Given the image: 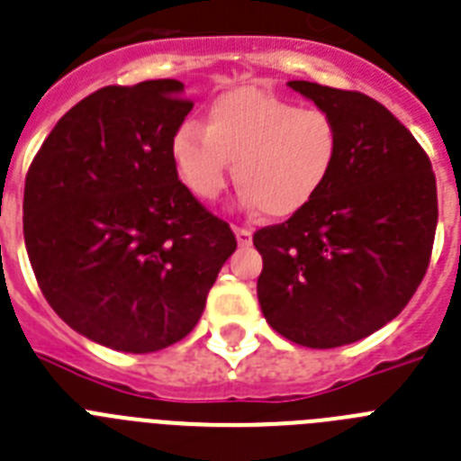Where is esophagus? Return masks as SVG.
<instances>
[{
  "instance_id": "obj_1",
  "label": "esophagus",
  "mask_w": 461,
  "mask_h": 461,
  "mask_svg": "<svg viewBox=\"0 0 461 461\" xmlns=\"http://www.w3.org/2000/svg\"><path fill=\"white\" fill-rule=\"evenodd\" d=\"M233 233H235V238H238L240 247H249L251 245V230H249V228L235 226Z\"/></svg>"
}]
</instances>
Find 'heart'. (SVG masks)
I'll return each instance as SVG.
<instances>
[{"instance_id": "heart-1", "label": "heart", "mask_w": 461, "mask_h": 461, "mask_svg": "<svg viewBox=\"0 0 461 461\" xmlns=\"http://www.w3.org/2000/svg\"><path fill=\"white\" fill-rule=\"evenodd\" d=\"M338 151L340 128L331 112L296 107L258 88L219 95L204 128L184 121L170 141L172 165L195 198L214 200L235 163L240 200L275 219L312 203L336 167Z\"/></svg>"}]
</instances>
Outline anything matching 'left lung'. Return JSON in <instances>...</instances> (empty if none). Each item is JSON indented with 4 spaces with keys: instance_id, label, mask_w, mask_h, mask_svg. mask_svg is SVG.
Masks as SVG:
<instances>
[{
    "instance_id": "obj_1",
    "label": "left lung",
    "mask_w": 461,
    "mask_h": 461,
    "mask_svg": "<svg viewBox=\"0 0 461 461\" xmlns=\"http://www.w3.org/2000/svg\"><path fill=\"white\" fill-rule=\"evenodd\" d=\"M286 86L336 116L340 151L308 207L254 233L258 303L291 343L340 348L383 329L418 291L438 221L436 176L406 125L373 97Z\"/></svg>"
}]
</instances>
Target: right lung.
Wrapping results in <instances>:
<instances>
[{
	"label": "right lung",
	"instance_id": "obj_1",
	"mask_svg": "<svg viewBox=\"0 0 461 461\" xmlns=\"http://www.w3.org/2000/svg\"><path fill=\"white\" fill-rule=\"evenodd\" d=\"M175 78L107 86L55 123L25 179L23 233L43 298L77 333L149 354L198 324L238 242L179 182Z\"/></svg>",
	"mask_w": 461,
	"mask_h": 461
}]
</instances>
